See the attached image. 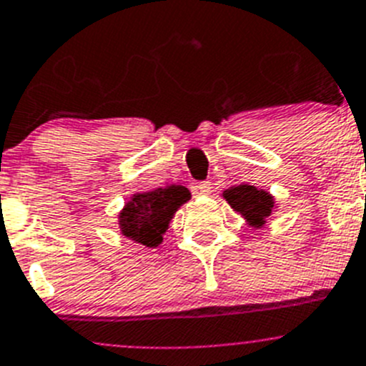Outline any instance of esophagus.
<instances>
[{
	"mask_svg": "<svg viewBox=\"0 0 366 366\" xmlns=\"http://www.w3.org/2000/svg\"><path fill=\"white\" fill-rule=\"evenodd\" d=\"M193 195H208L212 192V182H199L192 187Z\"/></svg>",
	"mask_w": 366,
	"mask_h": 366,
	"instance_id": "obj_1",
	"label": "esophagus"
}]
</instances>
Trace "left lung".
Returning a JSON list of instances; mask_svg holds the SVG:
<instances>
[{
	"instance_id": "left-lung-1",
	"label": "left lung",
	"mask_w": 366,
	"mask_h": 366,
	"mask_svg": "<svg viewBox=\"0 0 366 366\" xmlns=\"http://www.w3.org/2000/svg\"><path fill=\"white\" fill-rule=\"evenodd\" d=\"M221 197L230 204V208L244 219V222L254 230L265 227L267 219L276 212L274 197L262 187L239 184L232 186L221 193Z\"/></svg>"
}]
</instances>
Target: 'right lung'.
Here are the masks:
<instances>
[{
  "instance_id": "1",
  "label": "right lung",
  "mask_w": 366,
  "mask_h": 366,
  "mask_svg": "<svg viewBox=\"0 0 366 366\" xmlns=\"http://www.w3.org/2000/svg\"><path fill=\"white\" fill-rule=\"evenodd\" d=\"M189 199V189L177 184L130 195L117 215L122 236L147 249H157L164 241V234L169 228L174 214Z\"/></svg>"
}]
</instances>
